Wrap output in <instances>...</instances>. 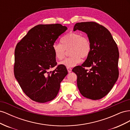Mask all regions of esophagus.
Returning a JSON list of instances; mask_svg holds the SVG:
<instances>
[{"label":"esophagus","mask_w":130,"mask_h":130,"mask_svg":"<svg viewBox=\"0 0 130 130\" xmlns=\"http://www.w3.org/2000/svg\"><path fill=\"white\" fill-rule=\"evenodd\" d=\"M67 70H68V72L69 73H70V72H72V69L70 68L67 67Z\"/></svg>","instance_id":"obj_1"}]
</instances>
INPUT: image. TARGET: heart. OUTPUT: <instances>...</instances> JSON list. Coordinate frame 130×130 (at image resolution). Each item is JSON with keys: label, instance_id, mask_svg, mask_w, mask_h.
I'll list each match as a JSON object with an SVG mask.
<instances>
[{"label": "heart", "instance_id": "obj_1", "mask_svg": "<svg viewBox=\"0 0 130 130\" xmlns=\"http://www.w3.org/2000/svg\"><path fill=\"white\" fill-rule=\"evenodd\" d=\"M70 57L65 58L60 64L67 67H73L80 63L81 58H87L91 52L92 45L88 37L78 32H70L63 37L60 43H55L53 49L58 60L64 58L66 50H69Z\"/></svg>", "mask_w": 130, "mask_h": 130}]
</instances>
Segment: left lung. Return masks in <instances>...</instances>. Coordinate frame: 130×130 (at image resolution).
<instances>
[{
	"instance_id": "left-lung-1",
	"label": "left lung",
	"mask_w": 130,
	"mask_h": 130,
	"mask_svg": "<svg viewBox=\"0 0 130 130\" xmlns=\"http://www.w3.org/2000/svg\"><path fill=\"white\" fill-rule=\"evenodd\" d=\"M76 30L87 35L92 50L84 63L72 71L77 75V87L82 95L99 100L110 92L118 78V48L109 31L95 22L77 23L73 30Z\"/></svg>"
}]
</instances>
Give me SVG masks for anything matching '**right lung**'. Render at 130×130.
Returning a JSON list of instances; mask_svg holds the SVG:
<instances>
[{
  "label": "right lung",
  "mask_w": 130,
  "mask_h": 130,
  "mask_svg": "<svg viewBox=\"0 0 130 130\" xmlns=\"http://www.w3.org/2000/svg\"><path fill=\"white\" fill-rule=\"evenodd\" d=\"M67 27L60 24H40L30 29L14 50V77L31 100L44 103L53 100L67 75L64 66L57 65L53 45Z\"/></svg>",
  "instance_id": "1"
}]
</instances>
